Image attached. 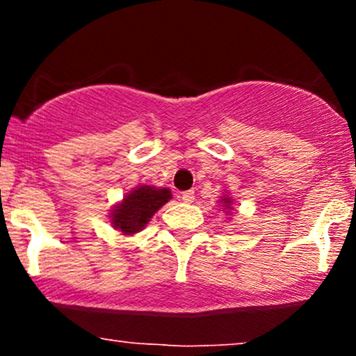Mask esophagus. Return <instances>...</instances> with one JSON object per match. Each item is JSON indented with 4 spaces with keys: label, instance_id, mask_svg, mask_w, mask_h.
I'll use <instances>...</instances> for the list:
<instances>
[{
    "label": "esophagus",
    "instance_id": "34e87169",
    "mask_svg": "<svg viewBox=\"0 0 356 356\" xmlns=\"http://www.w3.org/2000/svg\"><path fill=\"white\" fill-rule=\"evenodd\" d=\"M181 201L184 202H192L194 201V191H186L181 194Z\"/></svg>",
    "mask_w": 356,
    "mask_h": 356
}]
</instances>
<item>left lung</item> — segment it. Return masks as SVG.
I'll use <instances>...</instances> for the list:
<instances>
[{
	"label": "left lung",
	"mask_w": 356,
	"mask_h": 356,
	"mask_svg": "<svg viewBox=\"0 0 356 356\" xmlns=\"http://www.w3.org/2000/svg\"><path fill=\"white\" fill-rule=\"evenodd\" d=\"M222 202H224V206H226V207H227V206H229V204H231L232 201H231V199H229V197H224V199H222Z\"/></svg>",
	"instance_id": "1"
}]
</instances>
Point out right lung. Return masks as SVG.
Returning a JSON list of instances; mask_svg holds the SVG:
<instances>
[{
	"label": "right lung",
	"mask_w": 356,
	"mask_h": 356,
	"mask_svg": "<svg viewBox=\"0 0 356 356\" xmlns=\"http://www.w3.org/2000/svg\"><path fill=\"white\" fill-rule=\"evenodd\" d=\"M172 197L170 191L155 189L150 186H140L130 191L115 209L112 211V226L122 234H136L142 231L150 218L169 202Z\"/></svg>",
	"instance_id": "1"
}]
</instances>
